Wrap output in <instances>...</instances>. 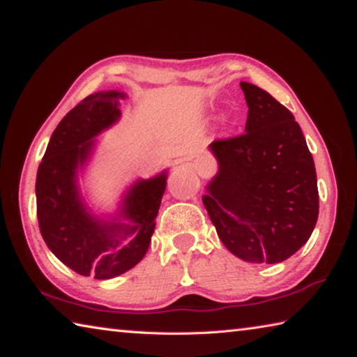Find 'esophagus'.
Returning <instances> with one entry per match:
<instances>
[{
    "mask_svg": "<svg viewBox=\"0 0 357 357\" xmlns=\"http://www.w3.org/2000/svg\"><path fill=\"white\" fill-rule=\"evenodd\" d=\"M193 165H195V168L201 174H209L213 170V162L211 159H207V158L198 159Z\"/></svg>",
    "mask_w": 357,
    "mask_h": 357,
    "instance_id": "1",
    "label": "esophagus"
}]
</instances>
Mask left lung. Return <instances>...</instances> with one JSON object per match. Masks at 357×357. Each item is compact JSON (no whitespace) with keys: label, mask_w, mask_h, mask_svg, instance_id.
<instances>
[{"label":"left lung","mask_w":357,"mask_h":357,"mask_svg":"<svg viewBox=\"0 0 357 357\" xmlns=\"http://www.w3.org/2000/svg\"><path fill=\"white\" fill-rule=\"evenodd\" d=\"M245 132L209 145L218 172L203 203L220 241L252 264H278L309 241L319 218L312 154L295 116L268 92L241 82Z\"/></svg>","instance_id":"obj_1"}]
</instances>
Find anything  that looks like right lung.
<instances>
[{"label": "right lung", "mask_w": 357, "mask_h": 357, "mask_svg": "<svg viewBox=\"0 0 357 357\" xmlns=\"http://www.w3.org/2000/svg\"><path fill=\"white\" fill-rule=\"evenodd\" d=\"M126 93L107 90L87 96L63 116L51 135L36 181L37 218L51 252L77 275L111 280L135 267L150 246L167 170L137 179L123 193L114 215H95L79 189V173L96 135L120 120Z\"/></svg>", "instance_id": "obj_1"}]
</instances>
